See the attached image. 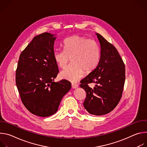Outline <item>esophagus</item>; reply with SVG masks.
I'll list each match as a JSON object with an SVG mask.
<instances>
[{"mask_svg": "<svg viewBox=\"0 0 147 147\" xmlns=\"http://www.w3.org/2000/svg\"><path fill=\"white\" fill-rule=\"evenodd\" d=\"M71 86H72V88L73 89H76V88H77L78 87V84H74V83L72 84Z\"/></svg>", "mask_w": 147, "mask_h": 147, "instance_id": "34e87169", "label": "esophagus"}]
</instances>
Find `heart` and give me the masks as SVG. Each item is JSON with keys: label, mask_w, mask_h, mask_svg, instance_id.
<instances>
[{"label": "heart", "mask_w": 147, "mask_h": 147, "mask_svg": "<svg viewBox=\"0 0 147 147\" xmlns=\"http://www.w3.org/2000/svg\"><path fill=\"white\" fill-rule=\"evenodd\" d=\"M64 51L53 52L56 65L65 69L70 61L72 65L60 73V78L72 82L78 81L86 73L92 72L98 66L100 59V49L95 41L81 36H72L66 39Z\"/></svg>", "instance_id": "1"}]
</instances>
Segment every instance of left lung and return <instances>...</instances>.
<instances>
[{"label":"left lung","instance_id":"8db88e82","mask_svg":"<svg viewBox=\"0 0 147 147\" xmlns=\"http://www.w3.org/2000/svg\"><path fill=\"white\" fill-rule=\"evenodd\" d=\"M100 46L96 67L81 81L80 87L86 92L83 105L91 115L100 116L113 111L119 103L125 82V66L116 48L101 35L96 33ZM96 84L94 89L88 84Z\"/></svg>","mask_w":147,"mask_h":147}]
</instances>
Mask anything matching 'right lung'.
I'll return each instance as SVG.
<instances>
[{
    "mask_svg": "<svg viewBox=\"0 0 147 147\" xmlns=\"http://www.w3.org/2000/svg\"><path fill=\"white\" fill-rule=\"evenodd\" d=\"M56 39L49 32L35 36L20 54L16 70V86L23 103L40 117L55 114L71 87L67 80L53 81L59 73L53 59Z\"/></svg>",
    "mask_w": 147,
    "mask_h": 147,
    "instance_id": "obj_1",
    "label": "right lung"
}]
</instances>
